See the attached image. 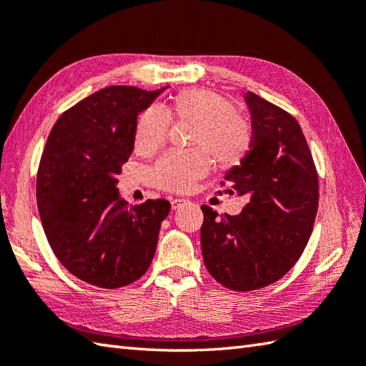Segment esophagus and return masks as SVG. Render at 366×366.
<instances>
[{
    "instance_id": "esophagus-1",
    "label": "esophagus",
    "mask_w": 366,
    "mask_h": 366,
    "mask_svg": "<svg viewBox=\"0 0 366 366\" xmlns=\"http://www.w3.org/2000/svg\"><path fill=\"white\" fill-rule=\"evenodd\" d=\"M189 203V199H184V198H174V199H171V207L174 209H179V207H182L184 204H187Z\"/></svg>"
}]
</instances>
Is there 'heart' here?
Instances as JSON below:
<instances>
[{
  "label": "heart",
  "instance_id": "heart-1",
  "mask_svg": "<svg viewBox=\"0 0 366 366\" xmlns=\"http://www.w3.org/2000/svg\"><path fill=\"white\" fill-rule=\"evenodd\" d=\"M171 122H190L189 144L195 149L171 151L151 169L157 189L184 193L211 169V159L220 169L239 167L252 149L253 127L245 114L219 92L192 88L177 92L163 104V112L149 107L139 113L134 144L142 155H152L165 144Z\"/></svg>",
  "mask_w": 366,
  "mask_h": 366
}]
</instances>
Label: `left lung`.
Returning a JSON list of instances; mask_svg holds the SVG:
<instances>
[{"mask_svg": "<svg viewBox=\"0 0 366 366\" xmlns=\"http://www.w3.org/2000/svg\"><path fill=\"white\" fill-rule=\"evenodd\" d=\"M253 143L224 176L229 193L250 201L239 215L201 206V250L217 282L232 291L261 290L286 275L312 236L320 182L299 122L283 108L247 92Z\"/></svg>", "mask_w": 366, "mask_h": 366, "instance_id": "8db88e82", "label": "left lung"}]
</instances>
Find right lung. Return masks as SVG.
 <instances>
[{
	"label": "right lung",
	"instance_id": "1",
	"mask_svg": "<svg viewBox=\"0 0 366 366\" xmlns=\"http://www.w3.org/2000/svg\"><path fill=\"white\" fill-rule=\"evenodd\" d=\"M165 88L108 86L54 122L37 169V209L46 240L76 278L105 290L149 269L169 201L129 206L118 176L134 151L137 116Z\"/></svg>",
	"mask_w": 366,
	"mask_h": 366
}]
</instances>
